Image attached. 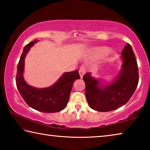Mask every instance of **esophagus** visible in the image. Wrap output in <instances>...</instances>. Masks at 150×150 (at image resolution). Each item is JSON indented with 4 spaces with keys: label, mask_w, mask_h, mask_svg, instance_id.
Instances as JSON below:
<instances>
[{
    "label": "esophagus",
    "mask_w": 150,
    "mask_h": 150,
    "mask_svg": "<svg viewBox=\"0 0 150 150\" xmlns=\"http://www.w3.org/2000/svg\"><path fill=\"white\" fill-rule=\"evenodd\" d=\"M85 68L84 66H81L79 69V75H80V77L82 79L83 77V75L85 74Z\"/></svg>",
    "instance_id": "34e87169"
}]
</instances>
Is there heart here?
Segmentation results:
<instances>
[{
  "mask_svg": "<svg viewBox=\"0 0 150 150\" xmlns=\"http://www.w3.org/2000/svg\"><path fill=\"white\" fill-rule=\"evenodd\" d=\"M105 51V49L104 48H97V49H95L93 51V53L92 54V55L93 57H98V55H100L102 53H103Z\"/></svg>",
  "mask_w": 150,
  "mask_h": 150,
  "instance_id": "obj_1",
  "label": "heart"
}]
</instances>
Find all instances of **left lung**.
<instances>
[{"label": "left lung", "instance_id": "1", "mask_svg": "<svg viewBox=\"0 0 150 150\" xmlns=\"http://www.w3.org/2000/svg\"><path fill=\"white\" fill-rule=\"evenodd\" d=\"M121 69L112 82L103 84L100 79L87 73L83 76L85 96L90 107L96 111L116 110L128 102L137 88L138 67L132 48L127 44L121 52Z\"/></svg>", "mask_w": 150, "mask_h": 150}]
</instances>
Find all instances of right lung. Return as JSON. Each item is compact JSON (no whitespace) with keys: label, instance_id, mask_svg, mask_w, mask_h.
Returning a JSON list of instances; mask_svg holds the SVG:
<instances>
[{"label":"right lung","instance_id":"obj_1","mask_svg":"<svg viewBox=\"0 0 150 150\" xmlns=\"http://www.w3.org/2000/svg\"><path fill=\"white\" fill-rule=\"evenodd\" d=\"M38 40L30 42L24 47L17 67L16 86L22 97L30 107L42 112L54 113L59 112L67 106L69 99L73 83L79 79L78 70L66 72L56 83L46 88H35L29 85L24 80V59L31 47Z\"/></svg>","mask_w":150,"mask_h":150}]
</instances>
